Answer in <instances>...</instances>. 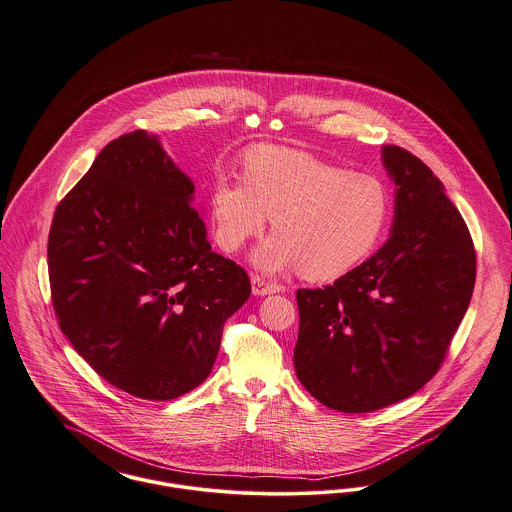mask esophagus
<instances>
[{
  "label": "esophagus",
  "mask_w": 512,
  "mask_h": 512,
  "mask_svg": "<svg viewBox=\"0 0 512 512\" xmlns=\"http://www.w3.org/2000/svg\"><path fill=\"white\" fill-rule=\"evenodd\" d=\"M279 291H283V287L279 283L268 281L262 275H252V293L254 295L264 297V295H272V293H279Z\"/></svg>",
  "instance_id": "obj_1"
}]
</instances>
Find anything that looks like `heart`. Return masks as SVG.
<instances>
[{
  "label": "heart",
  "instance_id": "1",
  "mask_svg": "<svg viewBox=\"0 0 512 512\" xmlns=\"http://www.w3.org/2000/svg\"><path fill=\"white\" fill-rule=\"evenodd\" d=\"M215 237L237 252L272 217L275 235L254 252L264 272L299 268L332 279L359 264L380 239L390 211L384 186L310 153L258 145L244 157V178L223 176L211 190Z\"/></svg>",
  "mask_w": 512,
  "mask_h": 512
}]
</instances>
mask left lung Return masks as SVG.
<instances>
[{"label": "left lung", "mask_w": 512, "mask_h": 512, "mask_svg": "<svg viewBox=\"0 0 512 512\" xmlns=\"http://www.w3.org/2000/svg\"><path fill=\"white\" fill-rule=\"evenodd\" d=\"M394 178L392 237L322 289H299L295 371L326 408L369 413L443 365L476 285V248L443 182L408 149L382 145Z\"/></svg>", "instance_id": "obj_1"}]
</instances>
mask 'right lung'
Wrapping results in <instances>:
<instances>
[{
	"instance_id": "obj_1",
	"label": "right lung",
	"mask_w": 512,
	"mask_h": 512,
	"mask_svg": "<svg viewBox=\"0 0 512 512\" xmlns=\"http://www.w3.org/2000/svg\"><path fill=\"white\" fill-rule=\"evenodd\" d=\"M194 184L145 130L112 139L54 211L58 324L112 386L174 400L202 384L250 277L211 250Z\"/></svg>"
}]
</instances>
